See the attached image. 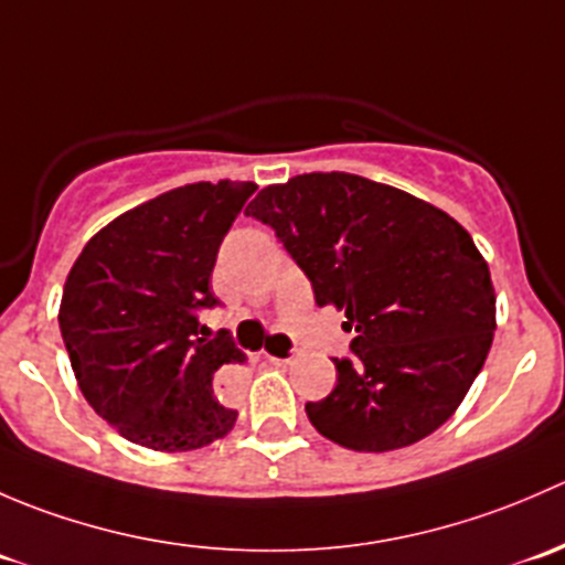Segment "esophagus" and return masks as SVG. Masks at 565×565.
I'll list each match as a JSON object with an SVG mask.
<instances>
[{
    "label": "esophagus",
    "mask_w": 565,
    "mask_h": 565,
    "mask_svg": "<svg viewBox=\"0 0 565 565\" xmlns=\"http://www.w3.org/2000/svg\"><path fill=\"white\" fill-rule=\"evenodd\" d=\"M262 361L273 363V366H281V363H287V361H284V358H273V355H262Z\"/></svg>",
    "instance_id": "esophagus-1"
}]
</instances>
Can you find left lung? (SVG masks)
I'll use <instances>...</instances> for the list:
<instances>
[{
  "mask_svg": "<svg viewBox=\"0 0 565 565\" xmlns=\"http://www.w3.org/2000/svg\"><path fill=\"white\" fill-rule=\"evenodd\" d=\"M246 215L276 232L319 306L344 309L350 355L335 388L306 404L319 435L396 451L446 424L481 372L494 289L476 243L443 210L347 172L298 174Z\"/></svg>",
  "mask_w": 565,
  "mask_h": 565,
  "instance_id": "left-lung-1",
  "label": "left lung"
}]
</instances>
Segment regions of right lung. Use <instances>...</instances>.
<instances>
[{
  "label": "right lung",
  "mask_w": 565,
  "mask_h": 565,
  "mask_svg": "<svg viewBox=\"0 0 565 565\" xmlns=\"http://www.w3.org/2000/svg\"><path fill=\"white\" fill-rule=\"evenodd\" d=\"M254 182H193L128 210L71 267L60 330L95 413L152 451H193L235 426L213 385L243 352L199 322L226 232Z\"/></svg>",
  "instance_id": "add662e5"
}]
</instances>
